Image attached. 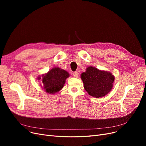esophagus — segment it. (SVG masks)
<instances>
[{
	"label": "esophagus",
	"mask_w": 146,
	"mask_h": 146,
	"mask_svg": "<svg viewBox=\"0 0 146 146\" xmlns=\"http://www.w3.org/2000/svg\"><path fill=\"white\" fill-rule=\"evenodd\" d=\"M79 72H74L73 73V76H74V78H78L79 77Z\"/></svg>",
	"instance_id": "obj_1"
}]
</instances>
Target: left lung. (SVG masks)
<instances>
[{
  "label": "left lung",
  "mask_w": 146,
  "mask_h": 146,
  "mask_svg": "<svg viewBox=\"0 0 146 146\" xmlns=\"http://www.w3.org/2000/svg\"><path fill=\"white\" fill-rule=\"evenodd\" d=\"M80 77L88 94L96 98L104 97L110 92L115 79L111 73L100 70L92 66L88 67Z\"/></svg>",
  "instance_id": "8db88e82"
}]
</instances>
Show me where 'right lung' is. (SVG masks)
<instances>
[{"instance_id":"obj_1","label":"right lung","mask_w":146,"mask_h":146,"mask_svg":"<svg viewBox=\"0 0 146 146\" xmlns=\"http://www.w3.org/2000/svg\"><path fill=\"white\" fill-rule=\"evenodd\" d=\"M38 77V79H42L43 89L50 94L57 93L64 87L66 79L69 77V73L59 67H54L45 74Z\"/></svg>"}]
</instances>
